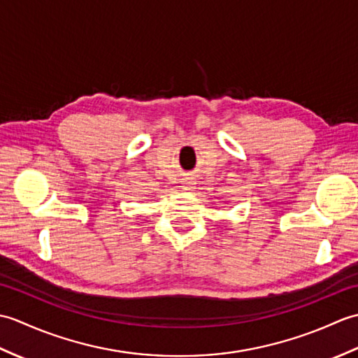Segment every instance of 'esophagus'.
Wrapping results in <instances>:
<instances>
[{
  "mask_svg": "<svg viewBox=\"0 0 358 358\" xmlns=\"http://www.w3.org/2000/svg\"><path fill=\"white\" fill-rule=\"evenodd\" d=\"M181 187H183L185 191H191V189L195 187V181L192 178H185L183 183H181Z\"/></svg>",
  "mask_w": 358,
  "mask_h": 358,
  "instance_id": "esophagus-1",
  "label": "esophagus"
}]
</instances>
